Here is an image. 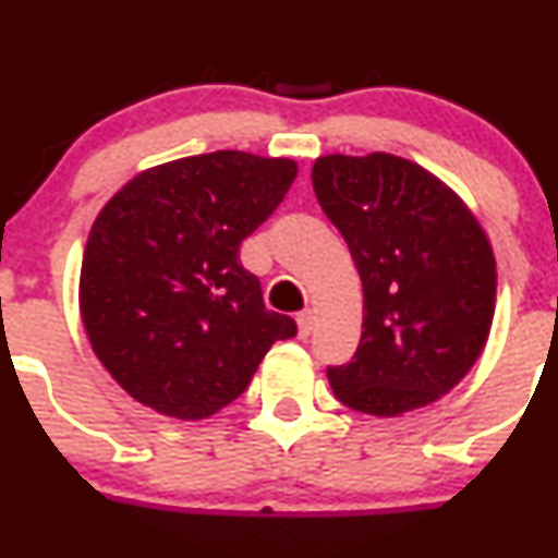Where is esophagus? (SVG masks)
I'll list each match as a JSON object with an SVG mask.
<instances>
[{"instance_id":"1","label":"esophagus","mask_w":558,"mask_h":558,"mask_svg":"<svg viewBox=\"0 0 558 558\" xmlns=\"http://www.w3.org/2000/svg\"><path fill=\"white\" fill-rule=\"evenodd\" d=\"M296 326H300V337H302V340H307V337L313 335L315 313H313V311H305V313L296 315Z\"/></svg>"}]
</instances>
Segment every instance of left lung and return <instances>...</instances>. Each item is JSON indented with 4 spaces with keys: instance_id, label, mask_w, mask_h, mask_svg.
<instances>
[{
    "instance_id": "left-lung-1",
    "label": "left lung",
    "mask_w": 558,
    "mask_h": 558,
    "mask_svg": "<svg viewBox=\"0 0 558 558\" xmlns=\"http://www.w3.org/2000/svg\"><path fill=\"white\" fill-rule=\"evenodd\" d=\"M313 189L364 289L356 353L326 367L335 397L386 418L435 402L492 329L497 267L481 223L435 174L391 154L320 156Z\"/></svg>"
}]
</instances>
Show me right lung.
Masks as SVG:
<instances>
[{
  "instance_id": "add662e5",
  "label": "right lung",
  "mask_w": 558,
  "mask_h": 558,
  "mask_svg": "<svg viewBox=\"0 0 558 558\" xmlns=\"http://www.w3.org/2000/svg\"><path fill=\"white\" fill-rule=\"evenodd\" d=\"M291 159L189 156L129 180L102 207L81 269L94 353L137 402L196 421L251 384L296 320L264 307L240 243L294 183Z\"/></svg>"
}]
</instances>
